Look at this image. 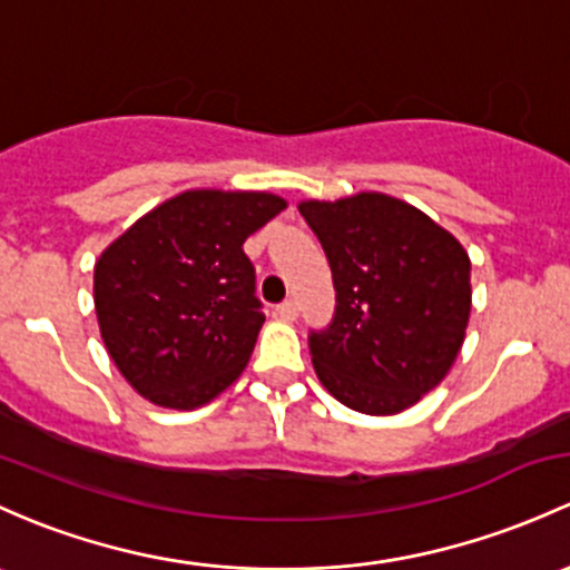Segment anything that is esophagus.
Returning <instances> with one entry per match:
<instances>
[{
  "label": "esophagus",
  "mask_w": 570,
  "mask_h": 570,
  "mask_svg": "<svg viewBox=\"0 0 570 570\" xmlns=\"http://www.w3.org/2000/svg\"><path fill=\"white\" fill-rule=\"evenodd\" d=\"M275 314L281 316L284 322H295L297 320V303L295 301H284L275 308Z\"/></svg>",
  "instance_id": "34e87169"
}]
</instances>
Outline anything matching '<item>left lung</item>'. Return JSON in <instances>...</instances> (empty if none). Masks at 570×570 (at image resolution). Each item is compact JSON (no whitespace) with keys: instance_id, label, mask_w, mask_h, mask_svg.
Segmentation results:
<instances>
[{"instance_id":"1","label":"left lung","mask_w":570,"mask_h":570,"mask_svg":"<svg viewBox=\"0 0 570 570\" xmlns=\"http://www.w3.org/2000/svg\"><path fill=\"white\" fill-rule=\"evenodd\" d=\"M297 209L325 248L338 303L331 327L308 338L316 376L350 410H410L445 380L464 344L472 308L464 245L376 190Z\"/></svg>"}]
</instances>
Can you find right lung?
<instances>
[{
    "label": "right lung",
    "instance_id": "1",
    "mask_svg": "<svg viewBox=\"0 0 570 570\" xmlns=\"http://www.w3.org/2000/svg\"><path fill=\"white\" fill-rule=\"evenodd\" d=\"M281 209L267 190H185L100 254V338L136 393L196 410L243 374L265 322L243 243Z\"/></svg>",
    "mask_w": 570,
    "mask_h": 570
}]
</instances>
